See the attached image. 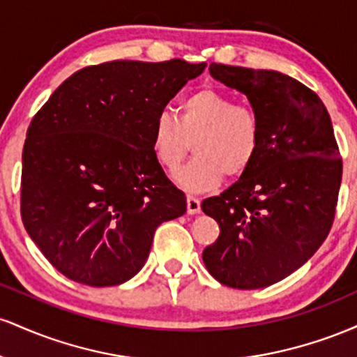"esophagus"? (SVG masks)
<instances>
[{"mask_svg": "<svg viewBox=\"0 0 357 357\" xmlns=\"http://www.w3.org/2000/svg\"><path fill=\"white\" fill-rule=\"evenodd\" d=\"M186 206H188V213H190V215H196V213H199V210H202V202H199L196 196L188 195Z\"/></svg>", "mask_w": 357, "mask_h": 357, "instance_id": "esophagus-1", "label": "esophagus"}]
</instances>
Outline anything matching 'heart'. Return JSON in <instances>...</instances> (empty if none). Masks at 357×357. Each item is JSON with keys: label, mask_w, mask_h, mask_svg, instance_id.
<instances>
[{"label": "heart", "mask_w": 357, "mask_h": 357, "mask_svg": "<svg viewBox=\"0 0 357 357\" xmlns=\"http://www.w3.org/2000/svg\"><path fill=\"white\" fill-rule=\"evenodd\" d=\"M195 158L176 173L188 191L218 186L223 176L236 178L255 161L261 142L260 116L247 102H233L230 93L199 89L179 102L178 117L159 110L151 129L154 158L176 171L191 147Z\"/></svg>", "instance_id": "heart-1"}]
</instances>
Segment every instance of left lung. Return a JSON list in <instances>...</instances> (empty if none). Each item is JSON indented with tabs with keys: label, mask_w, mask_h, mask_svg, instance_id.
<instances>
[{
	"label": "left lung",
	"mask_w": 357,
	"mask_h": 357,
	"mask_svg": "<svg viewBox=\"0 0 357 357\" xmlns=\"http://www.w3.org/2000/svg\"><path fill=\"white\" fill-rule=\"evenodd\" d=\"M213 79L245 93L260 116L255 161L202 210L220 225L203 250L208 272L233 289H264L317 252L333 227L342 159L317 93L273 70L211 63Z\"/></svg>",
	"instance_id": "1"
}]
</instances>
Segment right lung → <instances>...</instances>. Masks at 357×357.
Masks as SVG:
<instances>
[{"instance_id": "right-lung-1", "label": "right lung", "mask_w": 357, "mask_h": 357, "mask_svg": "<svg viewBox=\"0 0 357 357\" xmlns=\"http://www.w3.org/2000/svg\"><path fill=\"white\" fill-rule=\"evenodd\" d=\"M206 63L114 60L68 77L26 132L22 220L70 280L119 285L144 267L154 231L186 213L151 144L159 110Z\"/></svg>"}]
</instances>
